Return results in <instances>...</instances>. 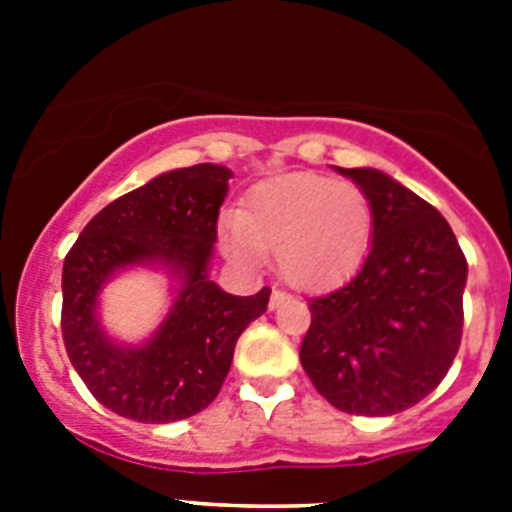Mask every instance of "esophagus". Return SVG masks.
<instances>
[{"mask_svg": "<svg viewBox=\"0 0 512 512\" xmlns=\"http://www.w3.org/2000/svg\"><path fill=\"white\" fill-rule=\"evenodd\" d=\"M289 300V295L287 292H284V289H274V292H271V310H274V307H279V305H284V302Z\"/></svg>", "mask_w": 512, "mask_h": 512, "instance_id": "obj_1", "label": "esophagus"}]
</instances>
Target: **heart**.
I'll use <instances>...</instances> for the list:
<instances>
[{
	"mask_svg": "<svg viewBox=\"0 0 512 512\" xmlns=\"http://www.w3.org/2000/svg\"><path fill=\"white\" fill-rule=\"evenodd\" d=\"M372 200L354 182L292 174L259 184L243 212L223 217V238L235 259L274 251L277 269L300 289H330L361 266L372 241Z\"/></svg>",
	"mask_w": 512,
	"mask_h": 512,
	"instance_id": "b5f03b06",
	"label": "heart"
}]
</instances>
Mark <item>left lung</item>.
<instances>
[{
  "label": "left lung",
  "instance_id": "1",
  "mask_svg": "<svg viewBox=\"0 0 512 512\" xmlns=\"http://www.w3.org/2000/svg\"><path fill=\"white\" fill-rule=\"evenodd\" d=\"M372 200L369 256L351 282L312 297L300 348L315 390L351 415H395L436 390L464 325L467 259L451 225L377 169H338Z\"/></svg>",
  "mask_w": 512,
  "mask_h": 512
}]
</instances>
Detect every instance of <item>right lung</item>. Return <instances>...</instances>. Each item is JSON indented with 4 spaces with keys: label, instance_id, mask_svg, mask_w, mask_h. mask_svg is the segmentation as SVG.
I'll list each match as a JSON object with an SVG mask.
<instances>
[{
    "label": "right lung",
    "instance_id": "obj_1",
    "mask_svg": "<svg viewBox=\"0 0 512 512\" xmlns=\"http://www.w3.org/2000/svg\"><path fill=\"white\" fill-rule=\"evenodd\" d=\"M225 166L156 176L99 210L63 261V346L104 408L138 423H174L205 410L223 387L238 336L264 315L271 289L235 297L207 279ZM161 260L183 279L170 318L146 347L125 349L96 323V295L117 268Z\"/></svg>",
    "mask_w": 512,
    "mask_h": 512
}]
</instances>
